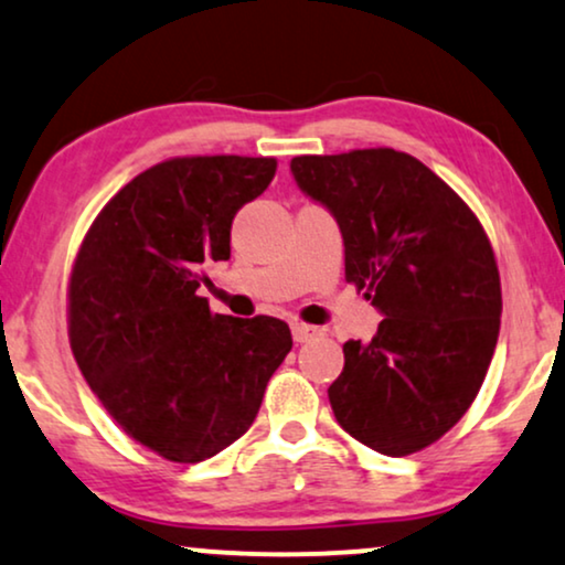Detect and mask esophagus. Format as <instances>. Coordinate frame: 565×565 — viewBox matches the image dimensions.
<instances>
[{
    "label": "esophagus",
    "instance_id": "obj_1",
    "mask_svg": "<svg viewBox=\"0 0 565 565\" xmlns=\"http://www.w3.org/2000/svg\"><path fill=\"white\" fill-rule=\"evenodd\" d=\"M320 333V328H315V326H307V322H291V335H295V341L297 343H307L310 341V338H315Z\"/></svg>",
    "mask_w": 565,
    "mask_h": 565
}]
</instances>
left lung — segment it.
<instances>
[{"label":"left lung","mask_w":565,"mask_h":565,"mask_svg":"<svg viewBox=\"0 0 565 565\" xmlns=\"http://www.w3.org/2000/svg\"><path fill=\"white\" fill-rule=\"evenodd\" d=\"M291 172L341 227L345 281L385 315L370 343H343L335 420L374 452H420L468 413L493 359L491 239L445 180L390 147L302 154Z\"/></svg>","instance_id":"1"}]
</instances>
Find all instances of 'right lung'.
<instances>
[{
  "mask_svg": "<svg viewBox=\"0 0 565 565\" xmlns=\"http://www.w3.org/2000/svg\"><path fill=\"white\" fill-rule=\"evenodd\" d=\"M276 175L274 157H172L139 172L89 224L66 289L70 343L110 418L170 462L209 460L258 416L291 351L284 320L216 315L204 263Z\"/></svg>",
  "mask_w": 565,
  "mask_h": 565,
  "instance_id": "1",
  "label": "right lung"
}]
</instances>
